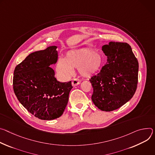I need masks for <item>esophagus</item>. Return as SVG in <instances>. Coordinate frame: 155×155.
I'll list each match as a JSON object with an SVG mask.
<instances>
[{
	"label": "esophagus",
	"mask_w": 155,
	"mask_h": 155,
	"mask_svg": "<svg viewBox=\"0 0 155 155\" xmlns=\"http://www.w3.org/2000/svg\"><path fill=\"white\" fill-rule=\"evenodd\" d=\"M81 80H79V79L77 78H74L73 79L72 81V85L73 86H76V85H78L80 83H81Z\"/></svg>",
	"instance_id": "esophagus-1"
}]
</instances>
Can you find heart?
<instances>
[{"label": "heart", "mask_w": 155, "mask_h": 155, "mask_svg": "<svg viewBox=\"0 0 155 155\" xmlns=\"http://www.w3.org/2000/svg\"><path fill=\"white\" fill-rule=\"evenodd\" d=\"M104 57L94 50L82 48L70 50L65 58L60 57L56 63V71L64 79H68L73 73V68H78L84 77H89L98 73L104 64Z\"/></svg>", "instance_id": "heart-1"}]
</instances>
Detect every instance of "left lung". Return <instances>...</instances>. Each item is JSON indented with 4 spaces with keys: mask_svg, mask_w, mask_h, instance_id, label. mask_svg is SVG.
Returning <instances> with one entry per match:
<instances>
[{
    "mask_svg": "<svg viewBox=\"0 0 155 155\" xmlns=\"http://www.w3.org/2000/svg\"><path fill=\"white\" fill-rule=\"evenodd\" d=\"M107 64L90 81L92 100L101 111L115 110L134 96L138 82L139 63L130 46L125 42H110L102 46Z\"/></svg>",
    "mask_w": 155,
    "mask_h": 155,
    "instance_id": "1",
    "label": "left lung"
}]
</instances>
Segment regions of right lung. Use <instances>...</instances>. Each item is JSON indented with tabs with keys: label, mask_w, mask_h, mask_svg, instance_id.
Here are the masks:
<instances>
[{
	"label": "right lung",
	"mask_w": 155,
	"mask_h": 155,
	"mask_svg": "<svg viewBox=\"0 0 155 155\" xmlns=\"http://www.w3.org/2000/svg\"><path fill=\"white\" fill-rule=\"evenodd\" d=\"M57 48L50 46L30 54L14 70L15 95L30 113L42 120H52L63 114L73 88L71 81H58L50 68L58 60Z\"/></svg>",
	"instance_id": "add662e5"
}]
</instances>
